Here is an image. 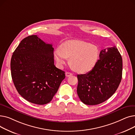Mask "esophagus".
<instances>
[{"label": "esophagus", "mask_w": 135, "mask_h": 135, "mask_svg": "<svg viewBox=\"0 0 135 135\" xmlns=\"http://www.w3.org/2000/svg\"><path fill=\"white\" fill-rule=\"evenodd\" d=\"M65 74H66V76L67 77H68V76H69L72 75V74L71 73H70V72H66Z\"/></svg>", "instance_id": "esophagus-1"}]
</instances>
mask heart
<instances>
[{
  "label": "heart",
  "mask_w": 135,
  "mask_h": 135,
  "mask_svg": "<svg viewBox=\"0 0 135 135\" xmlns=\"http://www.w3.org/2000/svg\"><path fill=\"white\" fill-rule=\"evenodd\" d=\"M55 60L62 67L67 59L78 73H86L95 66L99 57L98 48L81 40H70L62 44L54 52Z\"/></svg>",
  "instance_id": "heart-1"
}]
</instances>
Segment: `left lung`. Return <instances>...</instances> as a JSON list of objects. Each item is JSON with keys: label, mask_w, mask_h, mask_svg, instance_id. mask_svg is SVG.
<instances>
[{"label": "left lung", "mask_w": 135, "mask_h": 135, "mask_svg": "<svg viewBox=\"0 0 135 135\" xmlns=\"http://www.w3.org/2000/svg\"><path fill=\"white\" fill-rule=\"evenodd\" d=\"M93 69L78 74L77 94L87 105H96L107 100L117 90L122 78L123 60L115 46L103 49Z\"/></svg>", "instance_id": "obj_1"}]
</instances>
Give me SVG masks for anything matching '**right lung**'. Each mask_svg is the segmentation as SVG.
Instances as JSON below:
<instances>
[{
  "mask_svg": "<svg viewBox=\"0 0 135 135\" xmlns=\"http://www.w3.org/2000/svg\"><path fill=\"white\" fill-rule=\"evenodd\" d=\"M54 50L52 44L32 35L21 41L13 52L10 67L14 85L30 102L49 103L65 78V72L54 65Z\"/></svg>",
  "mask_w": 135,
  "mask_h": 135,
  "instance_id": "obj_1",
  "label": "right lung"
}]
</instances>
